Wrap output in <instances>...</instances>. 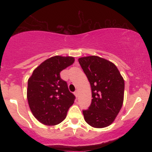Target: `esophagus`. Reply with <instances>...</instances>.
<instances>
[{
    "label": "esophagus",
    "mask_w": 152,
    "mask_h": 152,
    "mask_svg": "<svg viewBox=\"0 0 152 152\" xmlns=\"http://www.w3.org/2000/svg\"><path fill=\"white\" fill-rule=\"evenodd\" d=\"M74 95L76 96V97H77L78 96V91H76L74 92Z\"/></svg>",
    "instance_id": "34e87169"
}]
</instances>
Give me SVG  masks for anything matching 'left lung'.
Returning a JSON list of instances; mask_svg holds the SVG:
<instances>
[{
	"instance_id": "8db88e82",
	"label": "left lung",
	"mask_w": 152,
	"mask_h": 152,
	"mask_svg": "<svg viewBox=\"0 0 152 152\" xmlns=\"http://www.w3.org/2000/svg\"><path fill=\"white\" fill-rule=\"evenodd\" d=\"M91 88L92 100L83 110L85 121L94 128H104L114 122L124 102V80L114 64L96 56L78 58Z\"/></svg>"
}]
</instances>
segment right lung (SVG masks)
<instances>
[{
    "label": "right lung",
    "mask_w": 152,
    "mask_h": 152,
    "mask_svg": "<svg viewBox=\"0 0 152 152\" xmlns=\"http://www.w3.org/2000/svg\"><path fill=\"white\" fill-rule=\"evenodd\" d=\"M72 56H55L41 63L28 81L27 99L29 107L38 121L54 126L65 119L73 105L75 96L69 91L60 72L74 64Z\"/></svg>",
    "instance_id": "1"
}]
</instances>
